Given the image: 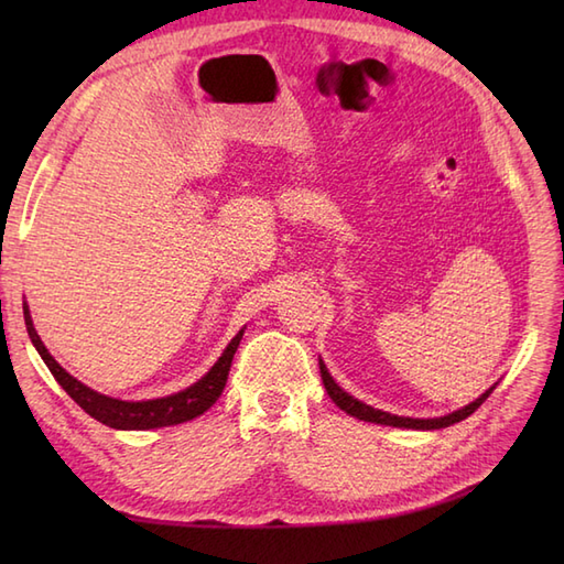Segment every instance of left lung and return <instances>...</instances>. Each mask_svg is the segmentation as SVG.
I'll return each mask as SVG.
<instances>
[{
  "label": "left lung",
  "mask_w": 564,
  "mask_h": 564,
  "mask_svg": "<svg viewBox=\"0 0 564 564\" xmlns=\"http://www.w3.org/2000/svg\"><path fill=\"white\" fill-rule=\"evenodd\" d=\"M319 373H322V382H325L327 388V394L332 398V402L339 406V410H344L346 414H351L356 419H361V422H373V424H386V426H400V429H446L455 422H463L465 416H470L477 406H480L489 394H492L495 388H489L487 392H482L480 398H477L475 402L465 404L463 410L458 412H451L446 416H434V419H412V416H398V414H390V412H382V410H373L370 404H364L358 402L356 398H351L349 392H344L337 382H334V378L329 376L327 366L319 361Z\"/></svg>",
  "instance_id": "obj_1"
}]
</instances>
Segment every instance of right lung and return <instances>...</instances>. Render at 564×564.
<instances>
[{"instance_id":"1","label":"right lung","mask_w":564,"mask_h":564,"mask_svg":"<svg viewBox=\"0 0 564 564\" xmlns=\"http://www.w3.org/2000/svg\"><path fill=\"white\" fill-rule=\"evenodd\" d=\"M23 319H26V329L29 337L35 346V351L41 354L45 366L51 368L53 378L63 386V390L75 400L84 412L89 416L97 419V422L111 426V429H160V426H174V424H184L191 422V419L200 416L206 410L215 404V400L220 398L227 382V373H230L232 358L239 346V339H242L245 329H239L237 337L227 344V349L218 358L206 376H203L194 386L166 394V398L160 400H142V402H126V400H116L109 398V394H101L97 390H91L79 382L77 378H72L67 370L59 366L55 358L47 354L45 344L41 341L39 332L33 327V319L29 315V305L23 303Z\"/></svg>"}]
</instances>
